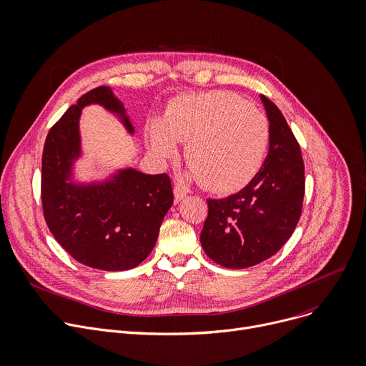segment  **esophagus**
Wrapping results in <instances>:
<instances>
[{"label":"esophagus","mask_w":366,"mask_h":366,"mask_svg":"<svg viewBox=\"0 0 366 366\" xmlns=\"http://www.w3.org/2000/svg\"><path fill=\"white\" fill-rule=\"evenodd\" d=\"M185 196H187V192H185L179 185H175V187H174V197H175V203H179Z\"/></svg>","instance_id":"34e87169"}]
</instances>
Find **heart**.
Here are the masks:
<instances>
[{"instance_id": "1", "label": "heart", "mask_w": 366, "mask_h": 366, "mask_svg": "<svg viewBox=\"0 0 366 366\" xmlns=\"http://www.w3.org/2000/svg\"><path fill=\"white\" fill-rule=\"evenodd\" d=\"M149 147L157 159L187 142L188 175L216 192H235L250 184L264 163L271 141L267 117L227 91L181 95L160 120L150 124Z\"/></svg>"}]
</instances>
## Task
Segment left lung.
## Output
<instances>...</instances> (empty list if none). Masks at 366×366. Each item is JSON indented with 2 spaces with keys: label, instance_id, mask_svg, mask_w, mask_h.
Segmentation results:
<instances>
[{
  "label": "left lung",
  "instance_id": "left-lung-1",
  "mask_svg": "<svg viewBox=\"0 0 366 366\" xmlns=\"http://www.w3.org/2000/svg\"><path fill=\"white\" fill-rule=\"evenodd\" d=\"M260 100L271 127L269 152L256 178L227 199L207 200L200 241L206 254L229 269H244L274 256L295 232L305 196L299 144L280 109Z\"/></svg>",
  "mask_w": 366,
  "mask_h": 366
}]
</instances>
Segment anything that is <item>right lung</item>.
<instances>
[{
	"mask_svg": "<svg viewBox=\"0 0 366 366\" xmlns=\"http://www.w3.org/2000/svg\"><path fill=\"white\" fill-rule=\"evenodd\" d=\"M91 104L114 114L129 135L135 132L127 107L109 86L95 88L70 106L44 145L45 222L59 244L82 264L128 271L152 253L174 203L172 185L166 174L147 175L134 167L116 169L102 181H78L75 167L84 156L79 119Z\"/></svg>",
	"mask_w": 366,
	"mask_h": 366,
	"instance_id": "1",
	"label": "right lung"
}]
</instances>
